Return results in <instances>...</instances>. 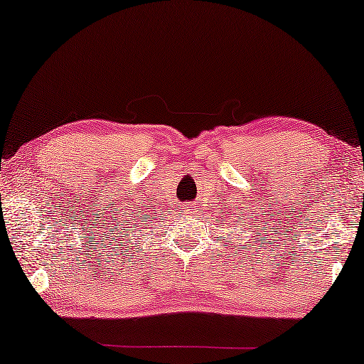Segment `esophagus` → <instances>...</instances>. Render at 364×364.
Wrapping results in <instances>:
<instances>
[{
	"instance_id": "34e87169",
	"label": "esophagus",
	"mask_w": 364,
	"mask_h": 364,
	"mask_svg": "<svg viewBox=\"0 0 364 364\" xmlns=\"http://www.w3.org/2000/svg\"><path fill=\"white\" fill-rule=\"evenodd\" d=\"M193 210H196V208H193L192 205H182V212H186V213H192Z\"/></svg>"
}]
</instances>
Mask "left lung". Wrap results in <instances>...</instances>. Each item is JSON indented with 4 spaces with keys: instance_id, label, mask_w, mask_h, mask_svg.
Listing matches in <instances>:
<instances>
[{
    "instance_id": "obj_1",
    "label": "left lung",
    "mask_w": 364,
    "mask_h": 364,
    "mask_svg": "<svg viewBox=\"0 0 364 364\" xmlns=\"http://www.w3.org/2000/svg\"><path fill=\"white\" fill-rule=\"evenodd\" d=\"M232 215H233V213H232Z\"/></svg>"
}]
</instances>
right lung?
I'll use <instances>...</instances> for the list:
<instances>
[{"label": "right lung", "instance_id": "right-lung-1", "mask_svg": "<svg viewBox=\"0 0 364 364\" xmlns=\"http://www.w3.org/2000/svg\"><path fill=\"white\" fill-rule=\"evenodd\" d=\"M137 213H141V208H139ZM129 217H132V218H129V220L124 222L122 225L126 227V228H134V230H137V227H139V217L136 215V212L129 213Z\"/></svg>", "mask_w": 364, "mask_h": 364}]
</instances>
